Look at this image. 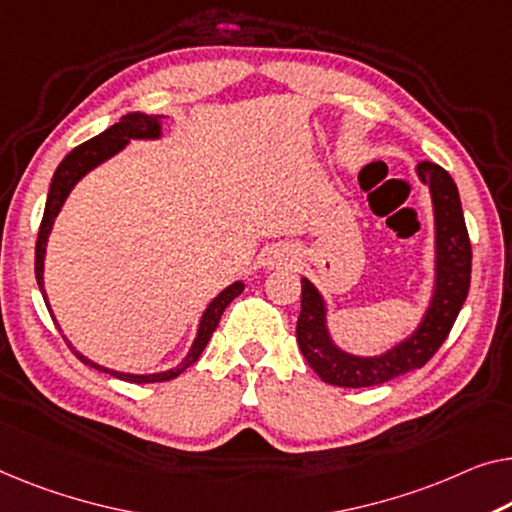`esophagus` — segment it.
Here are the masks:
<instances>
[{"label":"esophagus","instance_id":"34e87169","mask_svg":"<svg viewBox=\"0 0 512 512\" xmlns=\"http://www.w3.org/2000/svg\"><path fill=\"white\" fill-rule=\"evenodd\" d=\"M294 259L292 250L287 248H276V250H269V255L264 257V264L269 266V269H278V266H285Z\"/></svg>","mask_w":512,"mask_h":512}]
</instances>
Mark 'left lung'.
I'll return each instance as SVG.
<instances>
[{
  "label": "left lung",
  "mask_w": 512,
  "mask_h": 512,
  "mask_svg": "<svg viewBox=\"0 0 512 512\" xmlns=\"http://www.w3.org/2000/svg\"><path fill=\"white\" fill-rule=\"evenodd\" d=\"M416 177L430 190L434 216V276L432 292L421 322L400 342L381 354L361 356L347 352L333 340L329 329V303L317 285L301 278V315L296 340L322 381L333 386L363 388L423 368L441 342L448 338L471 282V243L464 225L460 193L444 167L421 160Z\"/></svg>",
  "instance_id": "left-lung-1"
}]
</instances>
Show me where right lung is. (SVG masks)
<instances>
[{
  "label": "right lung",
  "mask_w": 512,
  "mask_h": 512,
  "mask_svg": "<svg viewBox=\"0 0 512 512\" xmlns=\"http://www.w3.org/2000/svg\"><path fill=\"white\" fill-rule=\"evenodd\" d=\"M165 119H167L165 114H144V112L126 114L119 124L105 128L101 135L91 137V140H87L85 144L75 147L71 154L61 160L55 174H52L48 200H45V211H43V220H41V230H38V241H36V282H38V289H41L43 299H45V305H48L52 319H55V312H52L50 303H48V294H45L43 271H45V250H48V239H50L52 227H55L57 213L61 211V207H64V202L68 200V195H71V190L78 186V181L85 179L91 170H96L98 165L105 163V160H110L112 156L121 154V151L131 144V140H160V137H163V121ZM243 287H246L243 285V280H234L232 285H227L223 289V292L213 296L207 308H204V312H202L200 324H197L193 345H190L188 354L183 356V361L177 365V368L147 372V375H135V372L112 370V368H105V365H101V363L91 361V358L78 352L71 342H68V347H71L75 356H78L82 363H87L89 368L108 372V375L117 377V379L133 381V384H154V381L174 379V377H179L183 370L190 368L197 358H200L204 347L209 345L211 335H213V331H216V326L220 322V317H223L225 308L243 292ZM55 324H57V319H55ZM59 331H61V326H59Z\"/></svg>",
  "instance_id": "1"
}]
</instances>
